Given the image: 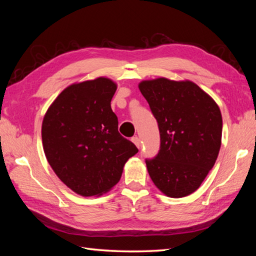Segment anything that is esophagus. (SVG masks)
Returning <instances> with one entry per match:
<instances>
[{
  "mask_svg": "<svg viewBox=\"0 0 256 256\" xmlns=\"http://www.w3.org/2000/svg\"><path fill=\"white\" fill-rule=\"evenodd\" d=\"M132 142H133V143H134L135 145H136L138 148H140V138H138V136H135V138H132Z\"/></svg>",
  "mask_w": 256,
  "mask_h": 256,
  "instance_id": "esophagus-1",
  "label": "esophagus"
}]
</instances>
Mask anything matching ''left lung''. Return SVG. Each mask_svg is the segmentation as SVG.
Returning a JSON list of instances; mask_svg holds the SVG:
<instances>
[{
    "instance_id": "left-lung-1",
    "label": "left lung",
    "mask_w": 256,
    "mask_h": 256,
    "mask_svg": "<svg viewBox=\"0 0 256 256\" xmlns=\"http://www.w3.org/2000/svg\"><path fill=\"white\" fill-rule=\"evenodd\" d=\"M140 91L158 124L160 146L146 158L152 180L168 197L192 194L218 157L222 116L210 96L192 81H143Z\"/></svg>"
}]
</instances>
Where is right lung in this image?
Returning a JSON list of instances; mask_svg holds the SVG:
<instances>
[{"instance_id": "1", "label": "right lung", "mask_w": 256, "mask_h": 256, "mask_svg": "<svg viewBox=\"0 0 256 256\" xmlns=\"http://www.w3.org/2000/svg\"><path fill=\"white\" fill-rule=\"evenodd\" d=\"M116 84L108 78L69 86L48 108L42 125L46 158L74 192L91 197L118 182L138 150L118 131L111 108Z\"/></svg>"}]
</instances>
